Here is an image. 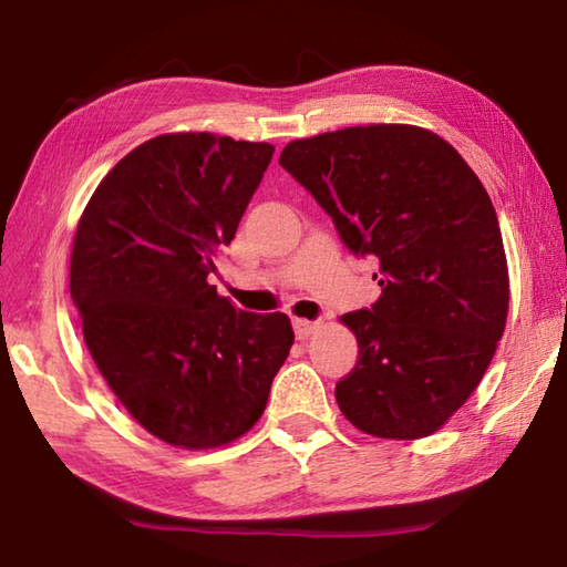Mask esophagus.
<instances>
[{
	"mask_svg": "<svg viewBox=\"0 0 567 567\" xmlns=\"http://www.w3.org/2000/svg\"><path fill=\"white\" fill-rule=\"evenodd\" d=\"M292 328H295L297 340H305V338H310V334H315V332L320 330V322H312V320L295 318V320H292Z\"/></svg>",
	"mask_w": 567,
	"mask_h": 567,
	"instance_id": "34e87169",
	"label": "esophagus"
}]
</instances>
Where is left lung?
<instances>
[{
  "label": "left lung",
  "mask_w": 567,
  "mask_h": 567,
  "mask_svg": "<svg viewBox=\"0 0 567 567\" xmlns=\"http://www.w3.org/2000/svg\"><path fill=\"white\" fill-rule=\"evenodd\" d=\"M280 165L354 255L380 260V300L340 318L360 348L334 388L342 415L372 437L433 435L483 380L511 305L483 182L450 142L415 124L295 140Z\"/></svg>",
  "instance_id": "obj_1"
}]
</instances>
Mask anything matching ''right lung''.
Instances as JSON below:
<instances>
[{
    "mask_svg": "<svg viewBox=\"0 0 567 567\" xmlns=\"http://www.w3.org/2000/svg\"><path fill=\"white\" fill-rule=\"evenodd\" d=\"M267 142L169 132L124 155L76 223L70 292L122 408L175 447L235 443L262 417L295 332L207 277L270 165Z\"/></svg>",
    "mask_w": 567,
    "mask_h": 567,
    "instance_id": "obj_1",
    "label": "right lung"
}]
</instances>
